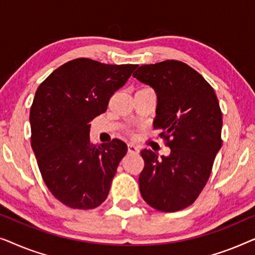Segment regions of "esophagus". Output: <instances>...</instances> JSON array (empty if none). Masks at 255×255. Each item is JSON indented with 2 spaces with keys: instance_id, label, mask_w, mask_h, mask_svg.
Wrapping results in <instances>:
<instances>
[{
  "instance_id": "1",
  "label": "esophagus",
  "mask_w": 255,
  "mask_h": 255,
  "mask_svg": "<svg viewBox=\"0 0 255 255\" xmlns=\"http://www.w3.org/2000/svg\"><path fill=\"white\" fill-rule=\"evenodd\" d=\"M128 153H133V154H137V153L139 152V148L133 144H128Z\"/></svg>"
}]
</instances>
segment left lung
I'll return each instance as SVG.
<instances>
[{"instance_id": "left-lung-1", "label": "left lung", "mask_w": 255, "mask_h": 255, "mask_svg": "<svg viewBox=\"0 0 255 255\" xmlns=\"http://www.w3.org/2000/svg\"><path fill=\"white\" fill-rule=\"evenodd\" d=\"M133 76L158 97L153 127L161 131L168 156L151 149L140 154L139 176L144 201L163 212H175L196 201L222 147V111L215 90L194 68L177 60L142 65Z\"/></svg>"}]
</instances>
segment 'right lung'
Returning a JSON list of instances; mask_svg holds the SVG:
<instances>
[{
    "instance_id": "obj_1",
    "label": "right lung",
    "mask_w": 255,
    "mask_h": 255,
    "mask_svg": "<svg viewBox=\"0 0 255 255\" xmlns=\"http://www.w3.org/2000/svg\"><path fill=\"white\" fill-rule=\"evenodd\" d=\"M138 65H107L88 58L66 62L38 87L30 110L31 146L52 195L89 210L106 201L128 146L120 139L90 141V122Z\"/></svg>"
}]
</instances>
